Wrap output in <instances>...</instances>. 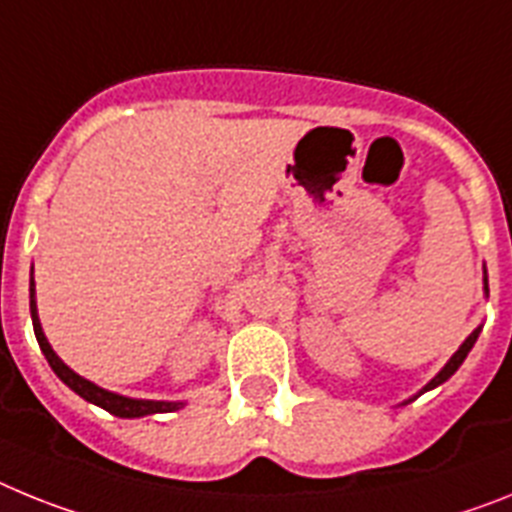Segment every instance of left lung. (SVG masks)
<instances>
[{"mask_svg":"<svg viewBox=\"0 0 512 512\" xmlns=\"http://www.w3.org/2000/svg\"><path fill=\"white\" fill-rule=\"evenodd\" d=\"M484 293H490V288H487V270H484ZM479 332H482V327H477V330L471 332V335L466 337L464 342H461V348L456 350V353L451 355V361H448L446 366L441 368V371L435 373V379H430L428 384L422 386V391H420V394H425V391L435 389V386H441L443 381H448V379H451V376H453V373L459 371V366H461V363H464V358H466V355H469V350L474 348V342H477Z\"/></svg>","mask_w":512,"mask_h":512,"instance_id":"8db88e82","label":"left lung"}]
</instances>
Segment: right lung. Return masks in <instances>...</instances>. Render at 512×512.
<instances>
[{
	"mask_svg": "<svg viewBox=\"0 0 512 512\" xmlns=\"http://www.w3.org/2000/svg\"><path fill=\"white\" fill-rule=\"evenodd\" d=\"M30 317H33V330L38 337V345H41L43 355H46L48 366L53 368V373L69 386L71 391H77L79 397L87 399V402L97 404L102 410H108L115 417H144V415H157V412H175L180 410L182 402H157V399H131L123 397V394H115V391L102 389V386L92 384V381L82 379L79 373L71 371L59 355L53 353L51 342L46 340L41 327V319H38V306H35V283L30 278Z\"/></svg>",
	"mask_w": 512,
	"mask_h": 512,
	"instance_id": "add662e5",
	"label": "right lung"
}]
</instances>
